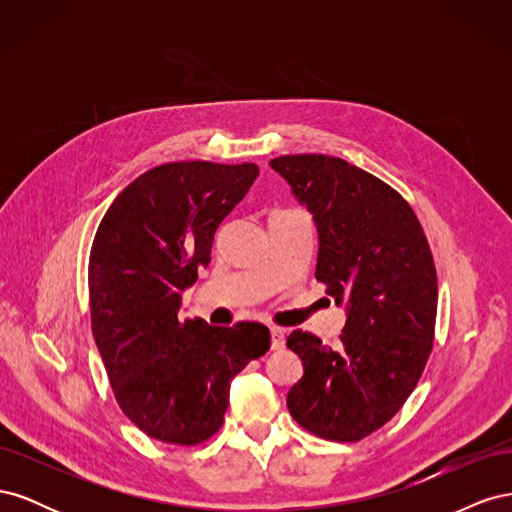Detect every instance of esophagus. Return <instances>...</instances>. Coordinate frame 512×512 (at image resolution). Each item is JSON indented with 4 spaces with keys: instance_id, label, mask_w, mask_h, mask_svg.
<instances>
[{
    "instance_id": "obj_1",
    "label": "esophagus",
    "mask_w": 512,
    "mask_h": 512,
    "mask_svg": "<svg viewBox=\"0 0 512 512\" xmlns=\"http://www.w3.org/2000/svg\"><path fill=\"white\" fill-rule=\"evenodd\" d=\"M286 346V331L280 327H271V350H282Z\"/></svg>"
}]
</instances>
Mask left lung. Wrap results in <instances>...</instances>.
Here are the masks:
<instances>
[{
	"label": "left lung",
	"instance_id": "8db88e82",
	"mask_svg": "<svg viewBox=\"0 0 512 512\" xmlns=\"http://www.w3.org/2000/svg\"><path fill=\"white\" fill-rule=\"evenodd\" d=\"M269 164L314 215L316 280L346 303L337 350L290 333L303 378L288 410L318 438L363 440L406 404L433 348L438 277L427 237L399 192L342 158L301 153Z\"/></svg>",
	"mask_w": 512,
	"mask_h": 512
}]
</instances>
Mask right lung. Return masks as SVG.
<instances>
[{
    "label": "right lung",
    "mask_w": 512,
    "mask_h": 512,
    "mask_svg": "<svg viewBox=\"0 0 512 512\" xmlns=\"http://www.w3.org/2000/svg\"><path fill=\"white\" fill-rule=\"evenodd\" d=\"M256 164L170 162L108 207L89 256L91 331L119 408L149 438L194 446L224 423L230 382L271 346L260 322L179 318L181 292L211 262L215 230Z\"/></svg>",
    "instance_id": "1"
}]
</instances>
